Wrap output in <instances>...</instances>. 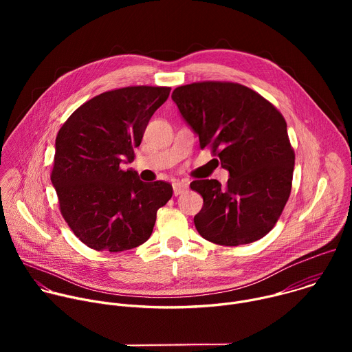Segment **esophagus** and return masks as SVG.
<instances>
[{
	"instance_id": "34e87169",
	"label": "esophagus",
	"mask_w": 352,
	"mask_h": 352,
	"mask_svg": "<svg viewBox=\"0 0 352 352\" xmlns=\"http://www.w3.org/2000/svg\"><path fill=\"white\" fill-rule=\"evenodd\" d=\"M188 188H189L188 184L184 182V181H175V182L173 184V190H174V195H175V196H178V195L186 192Z\"/></svg>"
}]
</instances>
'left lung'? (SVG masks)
<instances>
[{
  "label": "left lung",
  "instance_id": "obj_1",
  "mask_svg": "<svg viewBox=\"0 0 352 352\" xmlns=\"http://www.w3.org/2000/svg\"><path fill=\"white\" fill-rule=\"evenodd\" d=\"M171 98L200 148L209 147L230 173L226 188L217 179L190 182L204 197L193 219L197 232L226 246L263 238L292 186L295 153L284 117L259 93L234 82H195L174 89Z\"/></svg>",
  "mask_w": 352,
  "mask_h": 352
}]
</instances>
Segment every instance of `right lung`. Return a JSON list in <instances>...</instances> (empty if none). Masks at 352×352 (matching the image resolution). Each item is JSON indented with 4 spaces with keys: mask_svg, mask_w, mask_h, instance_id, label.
I'll use <instances>...</instances> for the list:
<instances>
[{
    "mask_svg": "<svg viewBox=\"0 0 352 352\" xmlns=\"http://www.w3.org/2000/svg\"><path fill=\"white\" fill-rule=\"evenodd\" d=\"M167 86H128L98 94L76 109L58 131L52 182L74 234L94 250L121 252L152 235L157 210L173 196L166 181L143 182L132 170L133 148Z\"/></svg>",
    "mask_w": 352,
    "mask_h": 352,
    "instance_id": "add662e5",
    "label": "right lung"
}]
</instances>
